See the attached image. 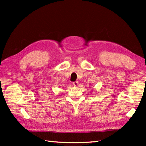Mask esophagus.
I'll return each mask as SVG.
<instances>
[{
  "mask_svg": "<svg viewBox=\"0 0 146 146\" xmlns=\"http://www.w3.org/2000/svg\"><path fill=\"white\" fill-rule=\"evenodd\" d=\"M78 84V82H73V86H76Z\"/></svg>",
  "mask_w": 146,
  "mask_h": 146,
  "instance_id": "1",
  "label": "esophagus"
}]
</instances>
